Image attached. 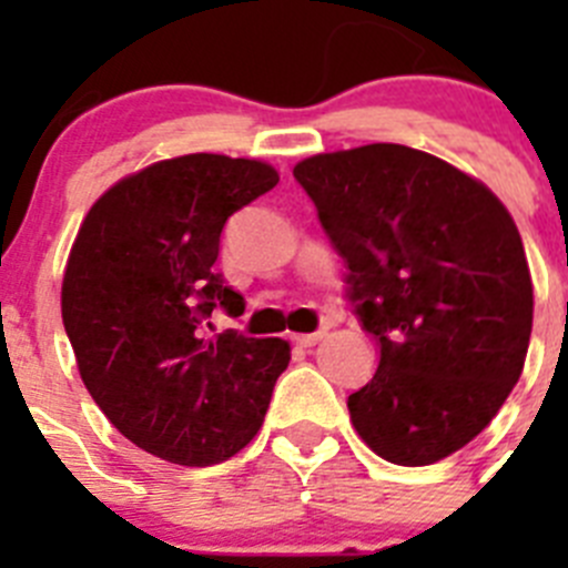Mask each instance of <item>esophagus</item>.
<instances>
[{"label":"esophagus","mask_w":568,"mask_h":568,"mask_svg":"<svg viewBox=\"0 0 568 568\" xmlns=\"http://www.w3.org/2000/svg\"><path fill=\"white\" fill-rule=\"evenodd\" d=\"M324 338H327V329H318V333H307V335H293V341L298 346H315Z\"/></svg>","instance_id":"1"}]
</instances>
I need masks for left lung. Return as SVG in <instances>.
<instances>
[{
    "mask_svg": "<svg viewBox=\"0 0 568 568\" xmlns=\"http://www.w3.org/2000/svg\"><path fill=\"white\" fill-rule=\"evenodd\" d=\"M346 301L378 344L349 418L389 464L458 453L524 373L531 275L504 204L453 164L406 144H364L295 164Z\"/></svg>",
    "mask_w": 568,
    "mask_h": 568,
    "instance_id": "obj_1",
    "label": "left lung"
}]
</instances>
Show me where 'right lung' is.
Instances as JSON below:
<instances>
[{
    "label": "right lung",
    "mask_w": 568,
    "mask_h": 568,
    "mask_svg": "<svg viewBox=\"0 0 568 568\" xmlns=\"http://www.w3.org/2000/svg\"><path fill=\"white\" fill-rule=\"evenodd\" d=\"M275 184L278 173L255 159L179 155L113 184L79 227L62 281L64 333L99 409L155 458L222 464L264 424L290 344L207 335L204 324L215 307L244 313L215 273L222 230Z\"/></svg>",
    "instance_id": "1"
}]
</instances>
